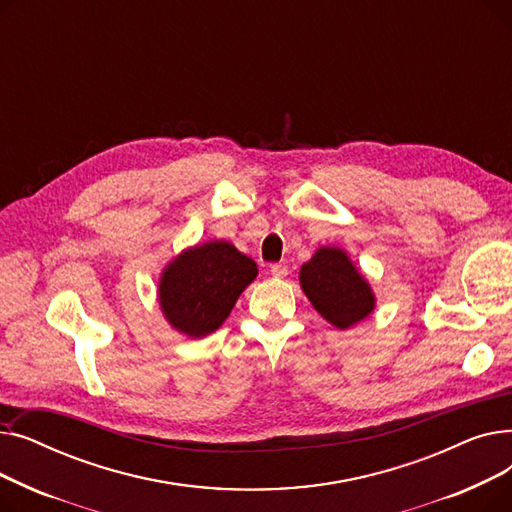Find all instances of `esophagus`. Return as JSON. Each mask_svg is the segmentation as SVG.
Masks as SVG:
<instances>
[{
    "label": "esophagus",
    "instance_id": "esophagus-1",
    "mask_svg": "<svg viewBox=\"0 0 512 512\" xmlns=\"http://www.w3.org/2000/svg\"><path fill=\"white\" fill-rule=\"evenodd\" d=\"M270 272L274 278H286L288 276V265L286 263H274L270 267Z\"/></svg>",
    "mask_w": 512,
    "mask_h": 512
}]
</instances>
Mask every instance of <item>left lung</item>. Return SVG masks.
I'll return each instance as SVG.
<instances>
[{
	"instance_id": "8db88e82",
	"label": "left lung",
	"mask_w": 512,
	"mask_h": 512,
	"mask_svg": "<svg viewBox=\"0 0 512 512\" xmlns=\"http://www.w3.org/2000/svg\"><path fill=\"white\" fill-rule=\"evenodd\" d=\"M299 282L313 309L338 330L357 326L375 309L371 284L340 247H319L301 265Z\"/></svg>"
}]
</instances>
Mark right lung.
<instances>
[{
	"mask_svg": "<svg viewBox=\"0 0 512 512\" xmlns=\"http://www.w3.org/2000/svg\"><path fill=\"white\" fill-rule=\"evenodd\" d=\"M257 263L228 240H207L180 251L161 270L157 301L172 330L203 338L228 319L255 278Z\"/></svg>",
	"mask_w": 512,
	"mask_h": 512,
	"instance_id": "add662e5",
	"label": "right lung"
}]
</instances>
